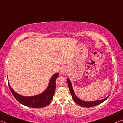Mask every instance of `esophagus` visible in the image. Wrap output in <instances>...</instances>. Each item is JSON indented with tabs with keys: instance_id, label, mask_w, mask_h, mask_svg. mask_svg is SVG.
<instances>
[{
	"instance_id": "obj_1",
	"label": "esophagus",
	"mask_w": 123,
	"mask_h": 123,
	"mask_svg": "<svg viewBox=\"0 0 123 123\" xmlns=\"http://www.w3.org/2000/svg\"><path fill=\"white\" fill-rule=\"evenodd\" d=\"M67 72V69L65 67H62L61 68V69H60V73L61 74H65Z\"/></svg>"
}]
</instances>
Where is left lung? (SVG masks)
<instances>
[{
    "mask_svg": "<svg viewBox=\"0 0 123 123\" xmlns=\"http://www.w3.org/2000/svg\"><path fill=\"white\" fill-rule=\"evenodd\" d=\"M67 83L68 84V87L69 89V91H70V93L71 95V96L73 100H74L76 103H77L79 105L83 106V107H86V108H90V107L95 106H96L97 105H99L100 103L105 101L109 97V95L108 96H107L105 98L101 99V100H95V101H91V102H88V101H84V100H82L80 99L79 97H78L76 95H75V93L74 91L73 86H72V84H71L70 80L69 79H67Z\"/></svg>",
    "mask_w": 123,
    "mask_h": 123,
    "instance_id": "left-lung-1",
    "label": "left lung"
}]
</instances>
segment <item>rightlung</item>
Masks as SVG:
<instances>
[{
	"label": "right lung",
	"mask_w": 123,
	"mask_h": 123,
	"mask_svg": "<svg viewBox=\"0 0 123 123\" xmlns=\"http://www.w3.org/2000/svg\"><path fill=\"white\" fill-rule=\"evenodd\" d=\"M59 76V74L53 75L49 82L47 88L43 92L33 96H24L18 94L11 88L8 82V86L12 95L21 104L33 108H41L45 107L52 100L56 88L55 81Z\"/></svg>",
	"instance_id": "add662e5"
}]
</instances>
